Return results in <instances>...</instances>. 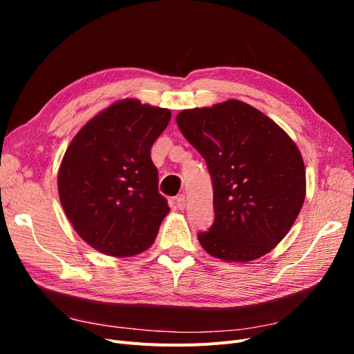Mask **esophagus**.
Segmentation results:
<instances>
[{
  "label": "esophagus",
  "mask_w": 354,
  "mask_h": 354,
  "mask_svg": "<svg viewBox=\"0 0 354 354\" xmlns=\"http://www.w3.org/2000/svg\"><path fill=\"white\" fill-rule=\"evenodd\" d=\"M174 203L176 207L178 209H185L186 208V196L185 195H178L176 199H174Z\"/></svg>",
  "instance_id": "obj_1"
}]
</instances>
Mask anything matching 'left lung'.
<instances>
[{
	"label": "left lung",
	"mask_w": 354,
	"mask_h": 354,
	"mask_svg": "<svg viewBox=\"0 0 354 354\" xmlns=\"http://www.w3.org/2000/svg\"><path fill=\"white\" fill-rule=\"evenodd\" d=\"M177 125L207 160L214 217L198 234L209 255L246 263L270 252L292 227L306 199L301 153L259 109L230 99L181 111Z\"/></svg>",
	"instance_id": "left-lung-1"
}]
</instances>
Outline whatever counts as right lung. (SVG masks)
<instances>
[{
	"instance_id": "obj_1",
	"label": "right lung",
	"mask_w": 354,
	"mask_h": 354,
	"mask_svg": "<svg viewBox=\"0 0 354 354\" xmlns=\"http://www.w3.org/2000/svg\"><path fill=\"white\" fill-rule=\"evenodd\" d=\"M169 120V109L124 99L91 118L68 146L59 198L91 248L131 257L153 243L169 207L158 192L151 149Z\"/></svg>"
}]
</instances>
